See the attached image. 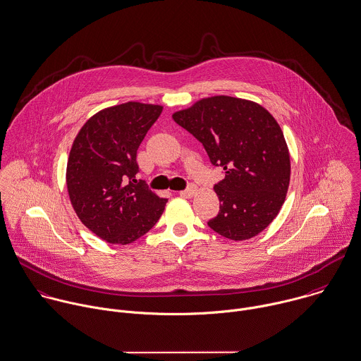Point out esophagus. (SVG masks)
<instances>
[{
    "label": "esophagus",
    "mask_w": 361,
    "mask_h": 361,
    "mask_svg": "<svg viewBox=\"0 0 361 361\" xmlns=\"http://www.w3.org/2000/svg\"><path fill=\"white\" fill-rule=\"evenodd\" d=\"M195 193H196V186H195V185H189L186 189H183V190L179 192V195H180L182 197H192Z\"/></svg>",
    "instance_id": "34e87169"
}]
</instances>
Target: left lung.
Listing matches in <instances>:
<instances>
[{"label":"left lung","instance_id":"8db88e82","mask_svg":"<svg viewBox=\"0 0 361 361\" xmlns=\"http://www.w3.org/2000/svg\"><path fill=\"white\" fill-rule=\"evenodd\" d=\"M197 138L226 176L214 185L219 214L209 227L228 240H249L279 214L290 183V155L283 131L260 105L212 97L173 114Z\"/></svg>","mask_w":361,"mask_h":361}]
</instances>
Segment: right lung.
I'll return each instance as SVG.
<instances>
[{"label": "right lung", "instance_id": "add662e5", "mask_svg": "<svg viewBox=\"0 0 361 361\" xmlns=\"http://www.w3.org/2000/svg\"><path fill=\"white\" fill-rule=\"evenodd\" d=\"M162 106L127 102L94 115L80 130L67 164V189L82 224L109 243L148 233L166 199L137 180V149Z\"/></svg>", "mask_w": 361, "mask_h": 361}]
</instances>
